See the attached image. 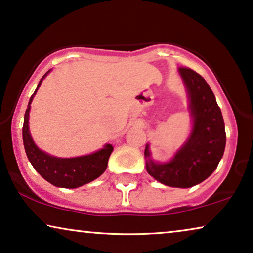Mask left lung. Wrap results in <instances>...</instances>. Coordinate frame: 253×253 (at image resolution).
<instances>
[{
	"mask_svg": "<svg viewBox=\"0 0 253 253\" xmlns=\"http://www.w3.org/2000/svg\"><path fill=\"white\" fill-rule=\"evenodd\" d=\"M188 99L192 129L186 141L168 162L151 157L146 144V169L154 179L171 187L187 188L207 179L216 169L225 148L221 110L211 89L201 75L190 68H178Z\"/></svg>",
	"mask_w": 253,
	"mask_h": 253,
	"instance_id": "8db88e82",
	"label": "left lung"
}]
</instances>
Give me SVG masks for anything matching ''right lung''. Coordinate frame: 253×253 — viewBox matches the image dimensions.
<instances>
[{
  "label": "right lung",
  "instance_id": "right-lung-1",
  "mask_svg": "<svg viewBox=\"0 0 253 253\" xmlns=\"http://www.w3.org/2000/svg\"><path fill=\"white\" fill-rule=\"evenodd\" d=\"M50 70L52 69H49L42 77L36 91L33 92L29 100L28 109H26L24 116V124H23V142H24L25 153L30 163L43 179L56 187L76 188L102 176L107 168V162H109L111 153L113 151V147L112 144L106 143L104 144L102 149L97 150L95 153L69 158L53 156V155L39 149L30 133V110H31L32 100L35 98L39 86L42 85V80L48 75Z\"/></svg>",
  "mask_w": 253,
  "mask_h": 253
}]
</instances>
